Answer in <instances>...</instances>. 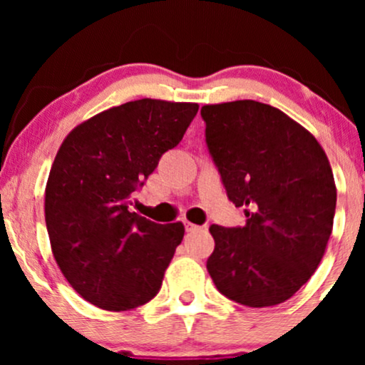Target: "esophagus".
Wrapping results in <instances>:
<instances>
[{"instance_id": "34e87169", "label": "esophagus", "mask_w": 365, "mask_h": 365, "mask_svg": "<svg viewBox=\"0 0 365 365\" xmlns=\"http://www.w3.org/2000/svg\"><path fill=\"white\" fill-rule=\"evenodd\" d=\"M185 230H187V232H195V230H199V226L190 223V221H185Z\"/></svg>"}]
</instances>
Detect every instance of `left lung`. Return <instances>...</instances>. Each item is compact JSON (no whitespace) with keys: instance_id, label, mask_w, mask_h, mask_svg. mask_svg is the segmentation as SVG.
Returning <instances> with one entry per match:
<instances>
[{"instance_id":"obj_1","label":"left lung","mask_w":365,"mask_h":365,"mask_svg":"<svg viewBox=\"0 0 365 365\" xmlns=\"http://www.w3.org/2000/svg\"><path fill=\"white\" fill-rule=\"evenodd\" d=\"M209 153L245 226L209 228L207 271L216 288L247 307H271L309 282L326 252L336 185L316 137L269 104H206Z\"/></svg>"}]
</instances>
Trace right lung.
<instances>
[{
  "label": "right lung",
  "instance_id": "right-lung-1",
  "mask_svg": "<svg viewBox=\"0 0 365 365\" xmlns=\"http://www.w3.org/2000/svg\"><path fill=\"white\" fill-rule=\"evenodd\" d=\"M197 110L137 99L82 121L61 142L46 183V226L63 276L96 307L130 311L161 288L185 228L145 220L128 204Z\"/></svg>",
  "mask_w": 365,
  "mask_h": 365
}]
</instances>
